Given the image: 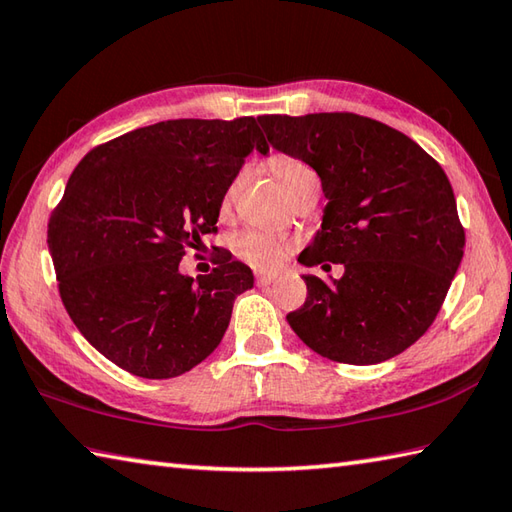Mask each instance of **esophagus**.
Instances as JSON below:
<instances>
[{
  "label": "esophagus",
  "instance_id": "34e87169",
  "mask_svg": "<svg viewBox=\"0 0 512 512\" xmlns=\"http://www.w3.org/2000/svg\"><path fill=\"white\" fill-rule=\"evenodd\" d=\"M274 281H276V276H272V274H258V276H256V283H258L260 287L272 285Z\"/></svg>",
  "mask_w": 512,
  "mask_h": 512
}]
</instances>
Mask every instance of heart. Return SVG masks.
Masks as SVG:
<instances>
[{
  "mask_svg": "<svg viewBox=\"0 0 512 512\" xmlns=\"http://www.w3.org/2000/svg\"><path fill=\"white\" fill-rule=\"evenodd\" d=\"M269 171L274 173V178L281 189L287 194V198L292 200L298 191H303L307 185L316 182L314 171L305 165L303 160H298L294 156H274L267 162ZM238 178L231 182L227 187L225 196H223V209L231 205V200L236 196L238 189ZM234 252L240 260H245L247 265H252L254 269H260V272H272L278 265L283 263L285 256L289 254V243L283 238L265 234V231H243L238 234L234 240Z\"/></svg>",
  "mask_w": 512,
  "mask_h": 512,
  "instance_id": "heart-1",
  "label": "heart"
}]
</instances>
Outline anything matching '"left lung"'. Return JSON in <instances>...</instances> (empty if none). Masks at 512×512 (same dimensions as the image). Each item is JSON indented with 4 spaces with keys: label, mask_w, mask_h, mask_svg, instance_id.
Instances as JSON below:
<instances>
[{
    "label": "left lung",
    "mask_w": 512,
    "mask_h": 512,
    "mask_svg": "<svg viewBox=\"0 0 512 512\" xmlns=\"http://www.w3.org/2000/svg\"><path fill=\"white\" fill-rule=\"evenodd\" d=\"M278 151L310 165L327 207L303 265L345 267L336 281L303 276L307 298L287 323L336 363L374 365L419 341L464 256L466 231L439 162L417 142L356 113L260 115Z\"/></svg>",
    "instance_id": "1"
}]
</instances>
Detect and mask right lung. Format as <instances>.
Here are the masks:
<instances>
[{
  "label": "right lung",
  "mask_w": 512,
  "mask_h": 512,
  "mask_svg": "<svg viewBox=\"0 0 512 512\" xmlns=\"http://www.w3.org/2000/svg\"><path fill=\"white\" fill-rule=\"evenodd\" d=\"M254 118L167 120L91 149L48 220L57 289L77 330L118 368L173 379L223 341L254 274L223 254L211 274L178 272L216 234L220 205L252 151Z\"/></svg>",
  "instance_id": "add662e5"
}]
</instances>
